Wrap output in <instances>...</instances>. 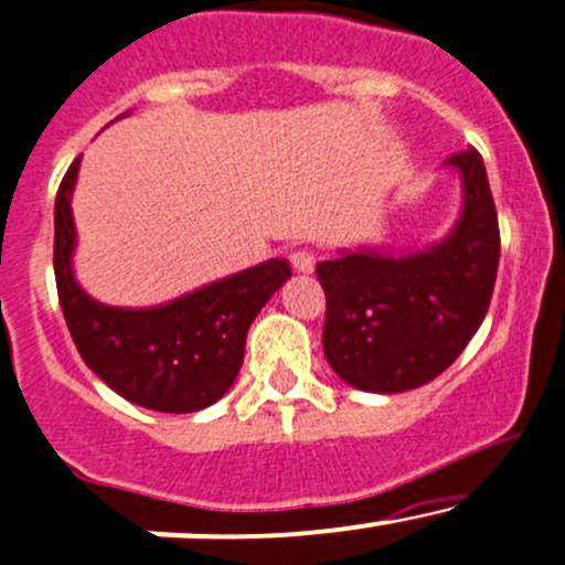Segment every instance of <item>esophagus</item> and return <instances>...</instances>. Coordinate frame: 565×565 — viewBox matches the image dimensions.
Listing matches in <instances>:
<instances>
[{
    "label": "esophagus",
    "mask_w": 565,
    "mask_h": 565,
    "mask_svg": "<svg viewBox=\"0 0 565 565\" xmlns=\"http://www.w3.org/2000/svg\"><path fill=\"white\" fill-rule=\"evenodd\" d=\"M292 268H295L297 273H313V268H316L313 252L297 249V252L292 254Z\"/></svg>",
    "instance_id": "1"
}]
</instances>
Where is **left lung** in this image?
Segmentation results:
<instances>
[{
    "mask_svg": "<svg viewBox=\"0 0 565 565\" xmlns=\"http://www.w3.org/2000/svg\"><path fill=\"white\" fill-rule=\"evenodd\" d=\"M461 177V214L437 244L362 246L316 265L327 295L324 356L353 388L399 394L456 362L491 306L499 220L480 152L445 160Z\"/></svg>",
    "mask_w": 565,
    "mask_h": 565,
    "instance_id": "obj_1",
    "label": "left lung"
}]
</instances>
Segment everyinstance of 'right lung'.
Masks as SVG:
<instances>
[{
    "mask_svg": "<svg viewBox=\"0 0 565 565\" xmlns=\"http://www.w3.org/2000/svg\"><path fill=\"white\" fill-rule=\"evenodd\" d=\"M77 171L79 158L55 195L53 268L61 311L79 356L111 392L147 411L195 413L214 405L244 364L254 316L292 276L289 263L268 259L163 306H104L79 287L72 268Z\"/></svg>",
    "mask_w": 565,
    "mask_h": 565,
    "instance_id": "add662e5",
    "label": "right lung"
}]
</instances>
